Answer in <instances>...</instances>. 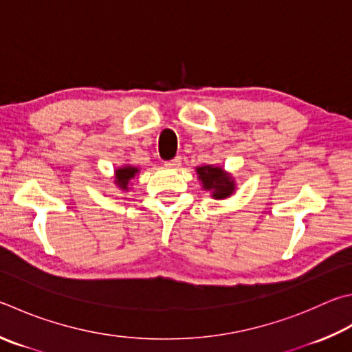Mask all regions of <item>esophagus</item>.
<instances>
[{
    "label": "esophagus",
    "mask_w": 352,
    "mask_h": 352,
    "mask_svg": "<svg viewBox=\"0 0 352 352\" xmlns=\"http://www.w3.org/2000/svg\"><path fill=\"white\" fill-rule=\"evenodd\" d=\"M182 164V158L177 157L174 160H169V162H164V166L166 168H178V166Z\"/></svg>",
    "instance_id": "esophagus-1"
}]
</instances>
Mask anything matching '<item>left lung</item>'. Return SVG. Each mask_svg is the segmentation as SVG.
<instances>
[{
  "mask_svg": "<svg viewBox=\"0 0 352 352\" xmlns=\"http://www.w3.org/2000/svg\"><path fill=\"white\" fill-rule=\"evenodd\" d=\"M195 170L198 174V180L201 182L203 189L209 190L215 200H223V198H228L234 194V178L220 166H198Z\"/></svg>",
  "mask_w": 352,
  "mask_h": 352,
  "instance_id": "8db88e82",
  "label": "left lung"
}]
</instances>
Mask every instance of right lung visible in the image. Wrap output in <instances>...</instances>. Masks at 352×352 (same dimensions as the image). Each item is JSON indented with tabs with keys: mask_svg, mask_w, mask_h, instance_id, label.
<instances>
[{
	"mask_svg": "<svg viewBox=\"0 0 352 352\" xmlns=\"http://www.w3.org/2000/svg\"><path fill=\"white\" fill-rule=\"evenodd\" d=\"M138 170H140L138 168H135V166H131V164L121 166V168L115 170V184H117L120 189L127 190L129 189L131 180L132 178H135Z\"/></svg>",
	"mask_w": 352,
	"mask_h": 352,
	"instance_id": "add662e5",
	"label": "right lung"
}]
</instances>
